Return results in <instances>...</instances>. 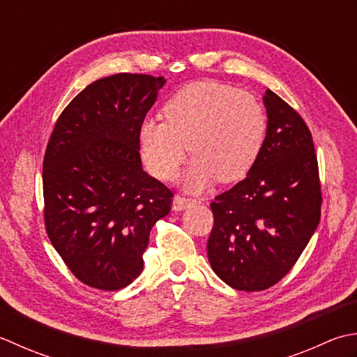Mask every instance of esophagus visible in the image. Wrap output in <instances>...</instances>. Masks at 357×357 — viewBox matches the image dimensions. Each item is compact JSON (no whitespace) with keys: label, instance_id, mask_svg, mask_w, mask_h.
<instances>
[{"label":"esophagus","instance_id":"34e87169","mask_svg":"<svg viewBox=\"0 0 357 357\" xmlns=\"http://www.w3.org/2000/svg\"><path fill=\"white\" fill-rule=\"evenodd\" d=\"M194 203H195V200H192V199H186V197H183V195H176V197H174V200H172V209L174 211H183L188 206L194 205Z\"/></svg>","mask_w":357,"mask_h":357}]
</instances>
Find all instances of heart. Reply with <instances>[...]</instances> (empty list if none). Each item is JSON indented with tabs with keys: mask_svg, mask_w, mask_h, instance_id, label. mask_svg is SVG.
<instances>
[{
	"mask_svg": "<svg viewBox=\"0 0 357 357\" xmlns=\"http://www.w3.org/2000/svg\"><path fill=\"white\" fill-rule=\"evenodd\" d=\"M162 115L165 121L146 119L138 129L143 162L152 176L166 180L188 148L194 158L185 183L194 191L215 178L220 183L242 180L265 142L266 114L259 100L228 84H188L166 101Z\"/></svg>",
	"mask_w": 357,
	"mask_h": 357,
	"instance_id": "heart-1",
	"label": "heart"
}]
</instances>
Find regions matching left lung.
Listing matches in <instances>:
<instances>
[{"mask_svg":"<svg viewBox=\"0 0 357 357\" xmlns=\"http://www.w3.org/2000/svg\"><path fill=\"white\" fill-rule=\"evenodd\" d=\"M264 146L246 177L211 203L208 259L240 291H261L285 278L321 220L317 155L307 123L278 93L264 96Z\"/></svg>","mask_w":357,"mask_h":357,"instance_id":"left-lung-1","label":"left lung"}]
</instances>
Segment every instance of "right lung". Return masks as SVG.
Here are the masks:
<instances>
[{"mask_svg": "<svg viewBox=\"0 0 357 357\" xmlns=\"http://www.w3.org/2000/svg\"><path fill=\"white\" fill-rule=\"evenodd\" d=\"M166 79L100 78L64 107L43 162L45 225L75 278L117 291L143 271L155 222L172 191L142 168L138 129Z\"/></svg>", "mask_w": 357, "mask_h": 357, "instance_id": "1", "label": "right lung"}]
</instances>
